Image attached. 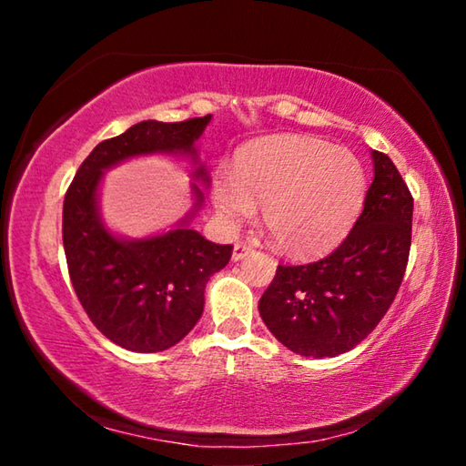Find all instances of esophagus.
<instances>
[{
	"label": "esophagus",
	"instance_id": "obj_1",
	"mask_svg": "<svg viewBox=\"0 0 466 466\" xmlns=\"http://www.w3.org/2000/svg\"><path fill=\"white\" fill-rule=\"evenodd\" d=\"M250 252H252L250 244H247V242H236V244H234V250H232V258H234V261H240V258L250 255Z\"/></svg>",
	"mask_w": 466,
	"mask_h": 466
}]
</instances>
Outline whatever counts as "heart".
Returning a JSON list of instances; mask_svg holds the SVG:
<instances>
[{"mask_svg":"<svg viewBox=\"0 0 466 466\" xmlns=\"http://www.w3.org/2000/svg\"><path fill=\"white\" fill-rule=\"evenodd\" d=\"M368 193L358 156L304 136L250 141L234 157V177L218 175L211 199L226 224H240L263 203V226L279 250L320 255L356 224Z\"/></svg>","mask_w":466,"mask_h":466,"instance_id":"b5f03b06","label":"heart"}]
</instances>
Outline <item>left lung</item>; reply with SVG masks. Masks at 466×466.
I'll use <instances>...</instances> for the list:
<instances>
[{
	"mask_svg": "<svg viewBox=\"0 0 466 466\" xmlns=\"http://www.w3.org/2000/svg\"><path fill=\"white\" fill-rule=\"evenodd\" d=\"M374 180L358 222L325 258L278 265L261 319L294 353L335 358L372 333L400 288L411 250L413 197L392 160L372 152Z\"/></svg>",
	"mask_w": 466,
	"mask_h": 466,
	"instance_id": "left-lung-1",
	"label": "left lung"
}]
</instances>
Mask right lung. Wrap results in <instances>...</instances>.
<instances>
[{"mask_svg":"<svg viewBox=\"0 0 466 466\" xmlns=\"http://www.w3.org/2000/svg\"><path fill=\"white\" fill-rule=\"evenodd\" d=\"M211 115L180 123L141 121L116 137L100 141L77 168L63 201V248L69 279L102 335L129 351L156 353L177 345L203 314L205 283L224 269L232 244L205 240L188 228V216L177 230L144 240H121L98 216L102 170L141 154H188ZM208 183L205 167L195 172ZM201 208L203 193L195 187Z\"/></svg>","mask_w":466,"mask_h":466,"instance_id":"add662e5","label":"right lung"}]
</instances>
